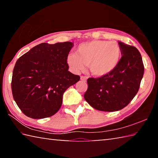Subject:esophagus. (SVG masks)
Returning <instances> with one entry per match:
<instances>
[{
	"mask_svg": "<svg viewBox=\"0 0 158 158\" xmlns=\"http://www.w3.org/2000/svg\"><path fill=\"white\" fill-rule=\"evenodd\" d=\"M80 79H81V81H86L87 77H85V76H81V77H80Z\"/></svg>",
	"mask_w": 158,
	"mask_h": 158,
	"instance_id": "1",
	"label": "esophagus"
}]
</instances>
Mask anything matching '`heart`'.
<instances>
[{"mask_svg":"<svg viewBox=\"0 0 158 158\" xmlns=\"http://www.w3.org/2000/svg\"><path fill=\"white\" fill-rule=\"evenodd\" d=\"M121 56V47L116 42L93 40L79 44L77 53L69 54L67 62L75 73L89 65L93 75L102 77L116 68Z\"/></svg>","mask_w":158,"mask_h":158,"instance_id":"b5f03b06","label":"heart"}]
</instances>
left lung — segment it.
Masks as SVG:
<instances>
[{"label": "left lung", "mask_w": 158, "mask_h": 158, "mask_svg": "<svg viewBox=\"0 0 158 158\" xmlns=\"http://www.w3.org/2000/svg\"><path fill=\"white\" fill-rule=\"evenodd\" d=\"M122 57L113 71L106 75L87 79L84 99L95 109L112 112L129 104L139 89L144 72L141 53L137 48L118 42Z\"/></svg>", "instance_id": "obj_1"}]
</instances>
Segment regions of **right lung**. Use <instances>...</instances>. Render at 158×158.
<instances>
[{"label": "right lung", "mask_w": 158, "mask_h": 158, "mask_svg": "<svg viewBox=\"0 0 158 158\" xmlns=\"http://www.w3.org/2000/svg\"><path fill=\"white\" fill-rule=\"evenodd\" d=\"M70 42L41 43L19 58L13 69L12 92L19 108L34 119L52 116L59 110L64 92L79 81L68 71Z\"/></svg>", "instance_id": "1"}]
</instances>
